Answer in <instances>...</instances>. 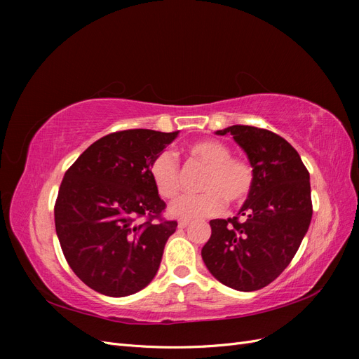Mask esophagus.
<instances>
[{"label":"esophagus","instance_id":"obj_1","mask_svg":"<svg viewBox=\"0 0 359 359\" xmlns=\"http://www.w3.org/2000/svg\"><path fill=\"white\" fill-rule=\"evenodd\" d=\"M190 224V220H180L178 222V226L181 227V229H184V227H187Z\"/></svg>","mask_w":359,"mask_h":359}]
</instances>
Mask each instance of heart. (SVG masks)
Here are the masks:
<instances>
[{"mask_svg":"<svg viewBox=\"0 0 359 359\" xmlns=\"http://www.w3.org/2000/svg\"><path fill=\"white\" fill-rule=\"evenodd\" d=\"M190 156L208 168L202 181L203 193L186 194L170 205V214L181 219H202L223 211L226 201L232 205L244 203L253 191L256 173L252 163L232 157L226 144L203 139L189 147ZM149 177L158 196L173 199L181 190V175L177 157L163 151L149 165Z\"/></svg>","mask_w":359,"mask_h":359,"instance_id":"obj_1","label":"heart"}]
</instances>
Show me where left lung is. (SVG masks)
<instances>
[{
    "label": "left lung",
    "instance_id": "obj_1",
    "mask_svg": "<svg viewBox=\"0 0 359 359\" xmlns=\"http://www.w3.org/2000/svg\"><path fill=\"white\" fill-rule=\"evenodd\" d=\"M226 133L247 153L256 181L236 217L210 222L202 259L224 286L252 292L274 281L298 252L313 214L310 175L297 149L269 130L232 126L217 132Z\"/></svg>",
    "mask_w": 359,
    "mask_h": 359
}]
</instances>
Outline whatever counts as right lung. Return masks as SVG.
Listing matches in <instances>:
<instances>
[{
	"label": "right lung",
	"instance_id": "obj_1",
	"mask_svg": "<svg viewBox=\"0 0 359 359\" xmlns=\"http://www.w3.org/2000/svg\"><path fill=\"white\" fill-rule=\"evenodd\" d=\"M132 128L86 148L64 175L55 229L64 257L83 283L107 297H127L157 274L178 223L163 219L166 203L149 165L177 137Z\"/></svg>",
	"mask_w": 359,
	"mask_h": 359
}]
</instances>
